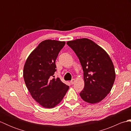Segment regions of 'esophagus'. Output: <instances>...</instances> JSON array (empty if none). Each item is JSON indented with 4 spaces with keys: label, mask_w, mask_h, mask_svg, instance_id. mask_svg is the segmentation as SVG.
I'll use <instances>...</instances> for the list:
<instances>
[{
    "label": "esophagus",
    "mask_w": 131,
    "mask_h": 131,
    "mask_svg": "<svg viewBox=\"0 0 131 131\" xmlns=\"http://www.w3.org/2000/svg\"><path fill=\"white\" fill-rule=\"evenodd\" d=\"M75 82V80L74 79H72V80H71V81H70V83H71V84H74Z\"/></svg>",
    "instance_id": "esophagus-1"
}]
</instances>
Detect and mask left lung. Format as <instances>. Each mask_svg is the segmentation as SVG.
<instances>
[{
	"label": "left lung",
	"instance_id": "1",
	"mask_svg": "<svg viewBox=\"0 0 131 131\" xmlns=\"http://www.w3.org/2000/svg\"><path fill=\"white\" fill-rule=\"evenodd\" d=\"M79 58L84 71V87L80 96L84 101L96 104L104 99L112 90L115 71L109 55L87 38L67 41Z\"/></svg>",
	"mask_w": 131,
	"mask_h": 131
}]
</instances>
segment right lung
I'll return each instance as SVG.
<instances>
[{"instance_id":"1","label":"right lung","mask_w":131,"mask_h":131,"mask_svg":"<svg viewBox=\"0 0 131 131\" xmlns=\"http://www.w3.org/2000/svg\"><path fill=\"white\" fill-rule=\"evenodd\" d=\"M65 43L64 41L43 40L25 63V83L33 99L43 107L51 108L60 104L69 88L59 78L51 79L56 71V60Z\"/></svg>"}]
</instances>
